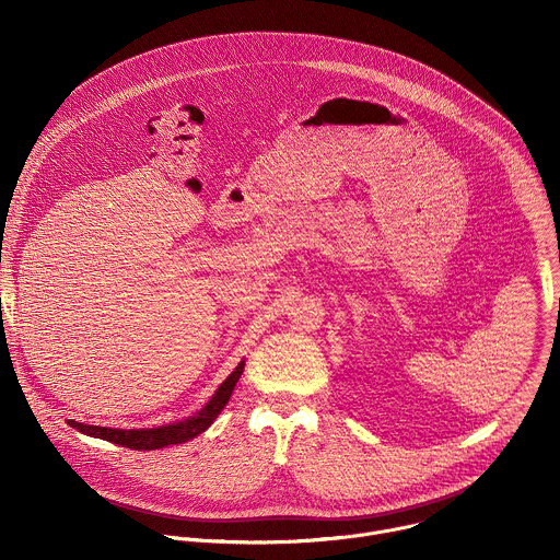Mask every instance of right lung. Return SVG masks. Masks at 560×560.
Listing matches in <instances>:
<instances>
[{
  "label": "right lung",
  "mask_w": 560,
  "mask_h": 560,
  "mask_svg": "<svg viewBox=\"0 0 560 560\" xmlns=\"http://www.w3.org/2000/svg\"><path fill=\"white\" fill-rule=\"evenodd\" d=\"M244 365L246 361L238 363L232 374L217 387V392L210 396V401L192 417H186L184 421H175L168 425H159V428H143V430H117V428H102V425H86L79 421H68L70 428L79 430L82 434L95 436V439H104L130 450H159L166 445H177V443H186L195 436H199L201 432H206L214 419L221 415V410L225 408V404L230 401V394L238 381V376L244 374Z\"/></svg>",
  "instance_id": "add662e5"
}]
</instances>
